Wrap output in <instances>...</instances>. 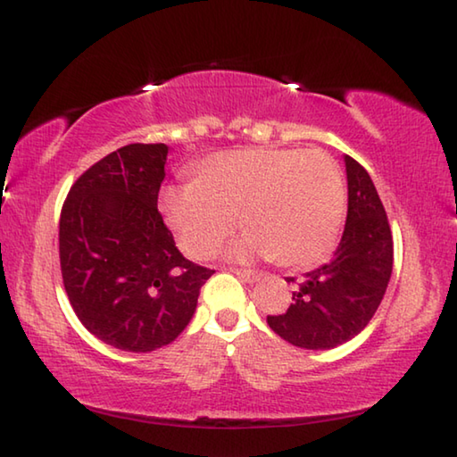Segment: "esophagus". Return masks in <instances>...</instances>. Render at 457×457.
Listing matches in <instances>:
<instances>
[{
    "instance_id": "1",
    "label": "esophagus",
    "mask_w": 457,
    "mask_h": 457,
    "mask_svg": "<svg viewBox=\"0 0 457 457\" xmlns=\"http://www.w3.org/2000/svg\"><path fill=\"white\" fill-rule=\"evenodd\" d=\"M234 272L237 274V276H242L245 282H250V284H253V282H258L260 278H262V274L260 272H256V270H245V268H234Z\"/></svg>"
}]
</instances>
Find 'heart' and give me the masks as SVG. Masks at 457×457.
I'll return each instance as SVG.
<instances>
[{
    "mask_svg": "<svg viewBox=\"0 0 457 457\" xmlns=\"http://www.w3.org/2000/svg\"><path fill=\"white\" fill-rule=\"evenodd\" d=\"M169 226L193 258H210L237 228L236 258H274L306 268L335 247L346 212L337 161L319 149H242L207 157L197 183L167 187Z\"/></svg>",
    "mask_w": 457,
    "mask_h": 457,
    "instance_id": "1",
    "label": "heart"
}]
</instances>
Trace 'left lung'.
I'll return each instance as SVG.
<instances>
[{
    "label": "left lung",
    "instance_id": "1",
    "mask_svg": "<svg viewBox=\"0 0 457 457\" xmlns=\"http://www.w3.org/2000/svg\"><path fill=\"white\" fill-rule=\"evenodd\" d=\"M345 165L349 212L335 256L298 282L288 311L268 316L270 328L300 349H335L357 337L391 278L393 236L385 207L365 169L349 154Z\"/></svg>",
    "mask_w": 457,
    "mask_h": 457
}]
</instances>
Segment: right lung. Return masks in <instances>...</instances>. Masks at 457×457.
I'll list each match as a JSON object with an SVG mask.
<instances>
[{
	"instance_id": "right-lung-1",
	"label": "right lung",
	"mask_w": 457,
	"mask_h": 457,
	"mask_svg": "<svg viewBox=\"0 0 457 457\" xmlns=\"http://www.w3.org/2000/svg\"><path fill=\"white\" fill-rule=\"evenodd\" d=\"M169 146L133 143L88 167L60 213V268L80 322L120 351L181 335L215 270L177 250L157 210Z\"/></svg>"
}]
</instances>
